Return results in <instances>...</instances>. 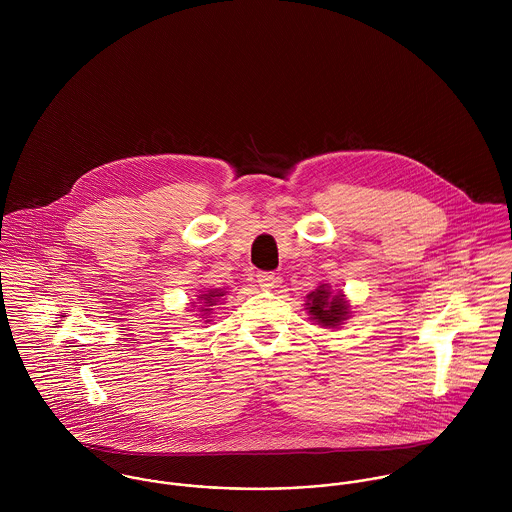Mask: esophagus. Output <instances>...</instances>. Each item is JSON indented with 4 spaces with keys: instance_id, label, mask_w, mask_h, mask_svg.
Returning <instances> with one entry per match:
<instances>
[{
    "instance_id": "esophagus-1",
    "label": "esophagus",
    "mask_w": 512,
    "mask_h": 512,
    "mask_svg": "<svg viewBox=\"0 0 512 512\" xmlns=\"http://www.w3.org/2000/svg\"><path fill=\"white\" fill-rule=\"evenodd\" d=\"M278 276L276 274H272V272H258L256 274V282H258V286L264 290V292H270V290H274L276 288V284H278Z\"/></svg>"
}]
</instances>
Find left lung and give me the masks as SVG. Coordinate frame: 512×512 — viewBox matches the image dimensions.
I'll return each mask as SVG.
<instances>
[{"instance_id":"obj_1","label":"left lung","mask_w":512,"mask_h":512,"mask_svg":"<svg viewBox=\"0 0 512 512\" xmlns=\"http://www.w3.org/2000/svg\"><path fill=\"white\" fill-rule=\"evenodd\" d=\"M307 313L313 321H317L323 327H339L349 317V303L343 293L333 295L329 284H321L315 292L307 295L305 303Z\"/></svg>"}]
</instances>
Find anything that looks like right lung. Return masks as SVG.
I'll use <instances>...</instances> for the list:
<instances>
[{
  "mask_svg": "<svg viewBox=\"0 0 512 512\" xmlns=\"http://www.w3.org/2000/svg\"><path fill=\"white\" fill-rule=\"evenodd\" d=\"M222 295H224V292H220V290H211V292L199 295V299H201V311L211 313V307L217 305V301H219Z\"/></svg>",
  "mask_w": 512,
  "mask_h": 512,
  "instance_id": "right-lung-1",
  "label": "right lung"
}]
</instances>
